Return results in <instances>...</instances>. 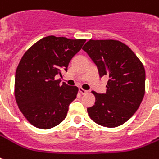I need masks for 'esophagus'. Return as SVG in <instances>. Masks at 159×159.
<instances>
[{"mask_svg":"<svg viewBox=\"0 0 159 159\" xmlns=\"http://www.w3.org/2000/svg\"><path fill=\"white\" fill-rule=\"evenodd\" d=\"M79 92H80V93L82 95H84V94H86V93H87V90L83 89L82 87H79Z\"/></svg>","mask_w":159,"mask_h":159,"instance_id":"1","label":"esophagus"}]
</instances>
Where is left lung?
Listing matches in <instances>:
<instances>
[{
  "mask_svg": "<svg viewBox=\"0 0 159 159\" xmlns=\"http://www.w3.org/2000/svg\"><path fill=\"white\" fill-rule=\"evenodd\" d=\"M82 49L98 68L100 77H109L106 93L92 92L95 105L87 108L90 118L100 125L114 128L132 117L145 92V70L139 57L122 42L90 39Z\"/></svg>",
  "mask_w": 159,
  "mask_h": 159,
  "instance_id": "left-lung-1",
  "label": "left lung"
}]
</instances>
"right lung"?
I'll return each instance as SVG.
<instances>
[{"label":"right lung","mask_w":159,"mask_h":159,"mask_svg":"<svg viewBox=\"0 0 159 159\" xmlns=\"http://www.w3.org/2000/svg\"><path fill=\"white\" fill-rule=\"evenodd\" d=\"M86 39L50 35L36 42L21 57L16 68L15 97L20 111L36 128L48 129L67 116L78 87L60 84L62 72L81 50Z\"/></svg>","instance_id":"right-lung-1"}]
</instances>
